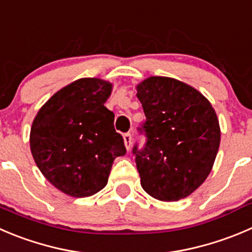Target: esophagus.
<instances>
[{
    "label": "esophagus",
    "instance_id": "34e87169",
    "mask_svg": "<svg viewBox=\"0 0 252 252\" xmlns=\"http://www.w3.org/2000/svg\"><path fill=\"white\" fill-rule=\"evenodd\" d=\"M124 142L127 151L131 148V145H132V137H131V133H125L124 135Z\"/></svg>",
    "mask_w": 252,
    "mask_h": 252
}]
</instances>
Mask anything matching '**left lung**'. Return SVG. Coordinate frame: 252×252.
Wrapping results in <instances>:
<instances>
[{"label": "left lung", "mask_w": 252, "mask_h": 252, "mask_svg": "<svg viewBox=\"0 0 252 252\" xmlns=\"http://www.w3.org/2000/svg\"><path fill=\"white\" fill-rule=\"evenodd\" d=\"M146 121L143 148L133 146L141 186L162 202L186 198L209 176L220 145V127L209 100L190 85L151 76L137 85Z\"/></svg>", "instance_id": "obj_1"}]
</instances>
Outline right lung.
I'll list each match as a JSON object with an SVG mask.
<instances>
[{
    "label": "right lung",
    "instance_id": "obj_1",
    "mask_svg": "<svg viewBox=\"0 0 252 252\" xmlns=\"http://www.w3.org/2000/svg\"><path fill=\"white\" fill-rule=\"evenodd\" d=\"M112 85L97 78L73 81L38 111L31 152L43 176L75 198L94 195L107 184L114 159L126 153L105 102Z\"/></svg>",
    "mask_w": 252,
    "mask_h": 252
}]
</instances>
